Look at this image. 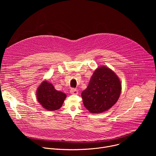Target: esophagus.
<instances>
[{
	"label": "esophagus",
	"instance_id": "1",
	"mask_svg": "<svg viewBox=\"0 0 156 156\" xmlns=\"http://www.w3.org/2000/svg\"><path fill=\"white\" fill-rule=\"evenodd\" d=\"M70 93L72 94H78V90H76V89L75 88H72L70 90Z\"/></svg>",
	"mask_w": 156,
	"mask_h": 156
}]
</instances>
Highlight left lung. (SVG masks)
I'll list each match as a JSON object with an SVG mask.
<instances>
[{
	"instance_id": "1",
	"label": "left lung",
	"mask_w": 156,
	"mask_h": 156,
	"mask_svg": "<svg viewBox=\"0 0 156 156\" xmlns=\"http://www.w3.org/2000/svg\"><path fill=\"white\" fill-rule=\"evenodd\" d=\"M121 90V83L117 75L101 66L94 72L81 97L84 107L91 113H102L117 102Z\"/></svg>"
}]
</instances>
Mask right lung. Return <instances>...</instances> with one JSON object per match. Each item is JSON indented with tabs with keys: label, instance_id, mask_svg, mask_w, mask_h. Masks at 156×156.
I'll list each match as a JSON object with an SVG mask.
<instances>
[{
	"label": "right lung",
	"instance_id": "obj_1",
	"mask_svg": "<svg viewBox=\"0 0 156 156\" xmlns=\"http://www.w3.org/2000/svg\"><path fill=\"white\" fill-rule=\"evenodd\" d=\"M36 95L39 104L50 111L60 108L66 98L65 93L55 90L54 86L47 81H44L38 87Z\"/></svg>",
	"mask_w": 156,
	"mask_h": 156
}]
</instances>
